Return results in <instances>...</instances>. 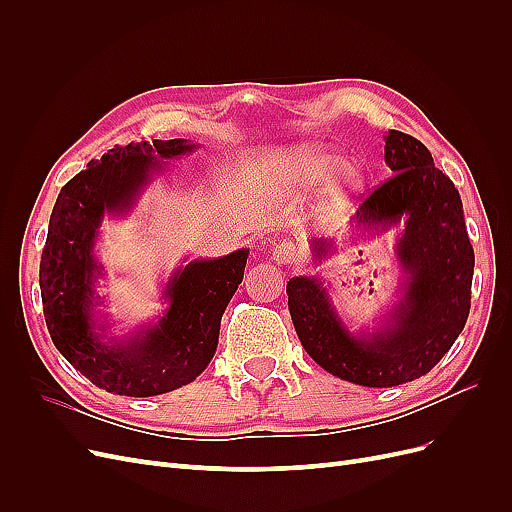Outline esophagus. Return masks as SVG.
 I'll use <instances>...</instances> for the list:
<instances>
[{"instance_id": "esophagus-1", "label": "esophagus", "mask_w": 512, "mask_h": 512, "mask_svg": "<svg viewBox=\"0 0 512 512\" xmlns=\"http://www.w3.org/2000/svg\"><path fill=\"white\" fill-rule=\"evenodd\" d=\"M273 260L277 265H292V262H299V250L292 243L282 241L273 247Z\"/></svg>"}]
</instances>
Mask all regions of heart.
Listing matches in <instances>:
<instances>
[{
    "mask_svg": "<svg viewBox=\"0 0 512 512\" xmlns=\"http://www.w3.org/2000/svg\"><path fill=\"white\" fill-rule=\"evenodd\" d=\"M271 181L288 194H305L320 185V205L337 209L363 192L365 170L361 164L346 162L342 151L303 145L271 164Z\"/></svg>",
    "mask_w": 512,
    "mask_h": 512,
    "instance_id": "obj_1",
    "label": "heart"
}]
</instances>
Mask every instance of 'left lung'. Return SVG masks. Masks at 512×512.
<instances>
[{
  "instance_id": "1",
  "label": "left lung",
  "mask_w": 512,
  "mask_h": 512,
  "mask_svg": "<svg viewBox=\"0 0 512 512\" xmlns=\"http://www.w3.org/2000/svg\"><path fill=\"white\" fill-rule=\"evenodd\" d=\"M384 162L393 177L356 211L346 245L401 226L395 258L397 301L374 329H352L333 303L322 275L288 280V309L305 352L329 374L371 389L425 376L466 327L474 250L459 192L414 136L384 134ZM314 262L337 252V241L309 239Z\"/></svg>"
}]
</instances>
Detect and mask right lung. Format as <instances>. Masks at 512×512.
<instances>
[{"mask_svg": "<svg viewBox=\"0 0 512 512\" xmlns=\"http://www.w3.org/2000/svg\"><path fill=\"white\" fill-rule=\"evenodd\" d=\"M194 149L185 138L115 145L55 200L40 260L44 320L64 359L108 393L153 397L196 380L213 359L222 314L243 280L247 247L183 260L162 286V314L126 335L113 333L115 322L102 309L98 286L106 271L96 245L104 218H128L166 162Z\"/></svg>", "mask_w": 512, "mask_h": 512, "instance_id": "1", "label": "right lung"}]
</instances>
